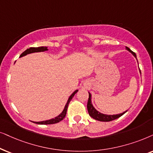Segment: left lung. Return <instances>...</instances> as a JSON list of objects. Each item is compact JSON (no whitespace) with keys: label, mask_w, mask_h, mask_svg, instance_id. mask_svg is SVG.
<instances>
[{"label":"left lung","mask_w":153,"mask_h":153,"mask_svg":"<svg viewBox=\"0 0 153 153\" xmlns=\"http://www.w3.org/2000/svg\"><path fill=\"white\" fill-rule=\"evenodd\" d=\"M126 49L128 51H129L130 52L132 53V54L135 56L136 58V54L134 53V52H132V51L130 50L129 48H126ZM136 59H137V58H136ZM87 111H88V113H89V115L91 116V117L94 118V120H99V121H101V122H110V121H112V120H114L115 119H117V118H119L120 117H121L122 115H124L126 112H124L123 113H120V114H117V115H105V114H102L101 113H99V111H97V110H96L94 106L91 104V94L89 92V99H88V102H87Z\"/></svg>","instance_id":"1"}]
</instances>
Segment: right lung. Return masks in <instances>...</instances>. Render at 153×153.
<instances>
[{
    "label": "right lung",
    "instance_id": "obj_1",
    "mask_svg": "<svg viewBox=\"0 0 153 153\" xmlns=\"http://www.w3.org/2000/svg\"><path fill=\"white\" fill-rule=\"evenodd\" d=\"M46 50H48V49H47L46 47H39V48H30L27 49L26 50L24 51V52L22 53L21 55H20L19 57H22V56H24L26 55V54H30V53H33V52H44V51H46ZM78 90H75L74 92H73L72 94H71V97H69L68 102H67L66 105H65L64 111H63L62 113H61L59 115L57 116V117H56L55 118H54V119L49 120L42 121V122H33V123H36V124H38V125H52V124H56V123H59L60 121H62V120H64V118L66 117L67 109H68V106L69 103H70L71 99H73V97H74V95L75 94L78 92Z\"/></svg>",
    "mask_w": 153,
    "mask_h": 153
}]
</instances>
